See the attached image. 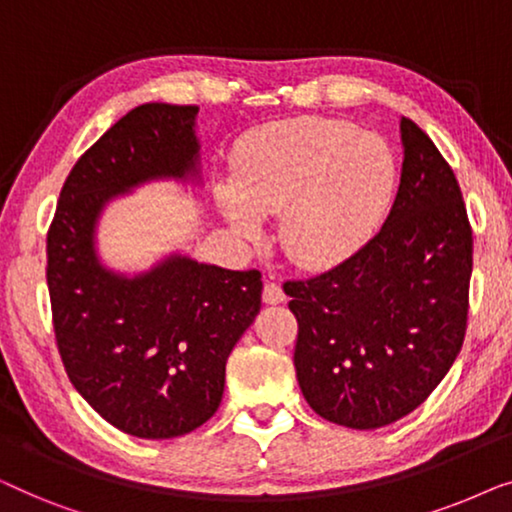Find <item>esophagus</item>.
<instances>
[{"label": "esophagus", "mask_w": 512, "mask_h": 512, "mask_svg": "<svg viewBox=\"0 0 512 512\" xmlns=\"http://www.w3.org/2000/svg\"><path fill=\"white\" fill-rule=\"evenodd\" d=\"M282 300H284L282 286H279L277 282H265V286H263V303L277 305V303H282Z\"/></svg>", "instance_id": "34e87169"}]
</instances>
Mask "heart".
<instances>
[{
  "mask_svg": "<svg viewBox=\"0 0 512 512\" xmlns=\"http://www.w3.org/2000/svg\"><path fill=\"white\" fill-rule=\"evenodd\" d=\"M396 160L373 132L331 118H291L244 139L216 205L237 240L256 244L279 216V244L300 268H333L380 226Z\"/></svg>",
  "mask_w": 512,
  "mask_h": 512,
  "instance_id": "1",
  "label": "heart"
}]
</instances>
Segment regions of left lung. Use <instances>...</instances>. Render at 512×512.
<instances>
[{
    "instance_id": "8db88e82",
    "label": "left lung",
    "mask_w": 512,
    "mask_h": 512,
    "mask_svg": "<svg viewBox=\"0 0 512 512\" xmlns=\"http://www.w3.org/2000/svg\"><path fill=\"white\" fill-rule=\"evenodd\" d=\"M394 207L366 247L324 275L286 282L293 366L319 417L380 429L419 408L461 352L473 233L452 167L401 118Z\"/></svg>"
}]
</instances>
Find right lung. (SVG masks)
I'll use <instances>...</instances> for the list:
<instances>
[{"label": "right lung", "instance_id": "add662e5", "mask_svg": "<svg viewBox=\"0 0 512 512\" xmlns=\"http://www.w3.org/2000/svg\"><path fill=\"white\" fill-rule=\"evenodd\" d=\"M198 107L142 104L69 172L48 230L46 282L55 340L74 389L116 429L163 440L219 410L226 361L261 310V272L172 251L149 270L102 263L109 202L151 181L202 186Z\"/></svg>", "mask_w": 512, "mask_h": 512}]
</instances>
